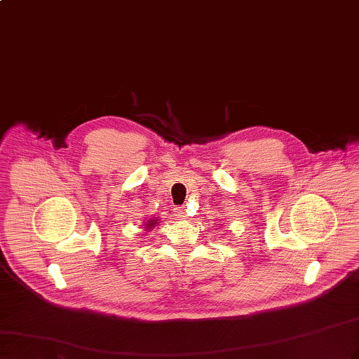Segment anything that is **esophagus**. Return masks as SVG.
Returning a JSON list of instances; mask_svg holds the SVG:
<instances>
[{
	"label": "esophagus",
	"mask_w": 359,
	"mask_h": 359,
	"mask_svg": "<svg viewBox=\"0 0 359 359\" xmlns=\"http://www.w3.org/2000/svg\"><path fill=\"white\" fill-rule=\"evenodd\" d=\"M176 216L180 217V219H187L188 212H187V209H184V207H177V209H176Z\"/></svg>",
	"instance_id": "esophagus-1"
}]
</instances>
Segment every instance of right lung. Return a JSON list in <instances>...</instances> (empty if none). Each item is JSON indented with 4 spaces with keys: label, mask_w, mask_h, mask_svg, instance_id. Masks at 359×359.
<instances>
[{
    "label": "right lung",
    "mask_w": 359,
    "mask_h": 359,
    "mask_svg": "<svg viewBox=\"0 0 359 359\" xmlns=\"http://www.w3.org/2000/svg\"><path fill=\"white\" fill-rule=\"evenodd\" d=\"M158 225V217H150V219H147V222L144 224V231L147 233V231H150L152 228H155Z\"/></svg>",
    "instance_id": "obj_1"
}]
</instances>
